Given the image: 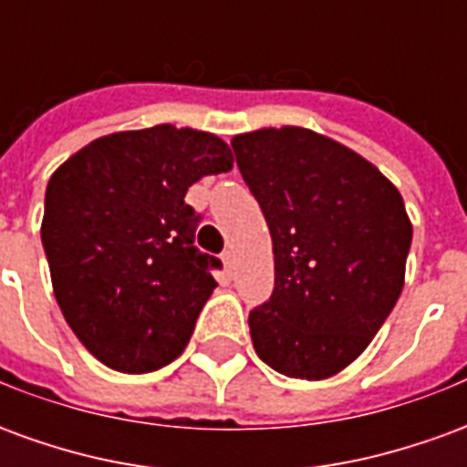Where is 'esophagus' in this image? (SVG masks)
<instances>
[{
  "instance_id": "1",
  "label": "esophagus",
  "mask_w": 467,
  "mask_h": 467,
  "mask_svg": "<svg viewBox=\"0 0 467 467\" xmlns=\"http://www.w3.org/2000/svg\"><path fill=\"white\" fill-rule=\"evenodd\" d=\"M223 265H224V273L233 275V270H234V253H233V250H224Z\"/></svg>"
}]
</instances>
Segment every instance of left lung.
Segmentation results:
<instances>
[{"label":"left lung","instance_id":"1","mask_svg":"<svg viewBox=\"0 0 467 467\" xmlns=\"http://www.w3.org/2000/svg\"><path fill=\"white\" fill-rule=\"evenodd\" d=\"M275 254V290L250 313L273 370L325 380L360 355L398 303L412 224L398 187L365 157L305 127L233 137Z\"/></svg>","mask_w":467,"mask_h":467}]
</instances>
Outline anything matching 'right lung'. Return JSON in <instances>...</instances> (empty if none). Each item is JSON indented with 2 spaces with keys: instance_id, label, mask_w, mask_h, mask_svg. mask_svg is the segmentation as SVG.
Segmentation results:
<instances>
[{
  "instance_id": "add662e5",
  "label": "right lung",
  "mask_w": 467,
  "mask_h": 467,
  "mask_svg": "<svg viewBox=\"0 0 467 467\" xmlns=\"http://www.w3.org/2000/svg\"><path fill=\"white\" fill-rule=\"evenodd\" d=\"M233 162L217 134L157 124L99 137L49 177L42 244L55 297L107 368L160 370L190 343L220 260L192 244L200 214L184 194Z\"/></svg>"
}]
</instances>
